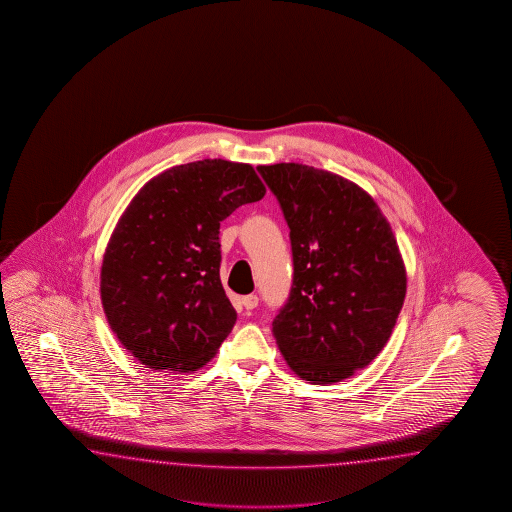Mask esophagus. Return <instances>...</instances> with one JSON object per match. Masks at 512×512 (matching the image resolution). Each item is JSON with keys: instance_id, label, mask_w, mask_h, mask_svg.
I'll return each mask as SVG.
<instances>
[{"instance_id": "obj_1", "label": "esophagus", "mask_w": 512, "mask_h": 512, "mask_svg": "<svg viewBox=\"0 0 512 512\" xmlns=\"http://www.w3.org/2000/svg\"><path fill=\"white\" fill-rule=\"evenodd\" d=\"M260 302V298L256 296V294H249V296H245V298H241V304L243 307L247 309V311H252L256 305Z\"/></svg>"}]
</instances>
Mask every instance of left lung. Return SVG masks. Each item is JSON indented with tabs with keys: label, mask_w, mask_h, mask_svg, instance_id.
I'll list each match as a JSON object with an SVG mask.
<instances>
[{
	"label": "left lung",
	"mask_w": 512,
	"mask_h": 512,
	"mask_svg": "<svg viewBox=\"0 0 512 512\" xmlns=\"http://www.w3.org/2000/svg\"><path fill=\"white\" fill-rule=\"evenodd\" d=\"M289 225L293 285L272 322L289 368L304 381L348 379L392 335L406 271L381 208L360 186L313 166H258Z\"/></svg>",
	"instance_id": "8db88e82"
}]
</instances>
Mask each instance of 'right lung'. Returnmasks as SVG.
Returning <instances> with one entry per match:
<instances>
[{"instance_id":"right-lung-1","label":"right lung","mask_w":512,"mask_h":512,"mask_svg":"<svg viewBox=\"0 0 512 512\" xmlns=\"http://www.w3.org/2000/svg\"><path fill=\"white\" fill-rule=\"evenodd\" d=\"M265 186L251 164L205 159L153 177L111 234L100 298L120 344L146 368L197 371L236 324L219 280V225Z\"/></svg>"}]
</instances>
